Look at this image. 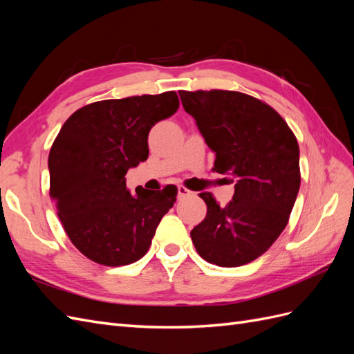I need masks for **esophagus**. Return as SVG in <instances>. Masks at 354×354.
<instances>
[{
    "mask_svg": "<svg viewBox=\"0 0 354 354\" xmlns=\"http://www.w3.org/2000/svg\"><path fill=\"white\" fill-rule=\"evenodd\" d=\"M192 194V192L189 189H186L185 186H178V198H185V196H189Z\"/></svg>",
    "mask_w": 354,
    "mask_h": 354,
    "instance_id": "34e87169",
    "label": "esophagus"
}]
</instances>
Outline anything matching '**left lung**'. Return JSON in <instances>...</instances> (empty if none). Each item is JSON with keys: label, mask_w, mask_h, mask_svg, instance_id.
I'll use <instances>...</instances> for the list:
<instances>
[{"label": "left lung", "mask_w": 354, "mask_h": 354, "mask_svg": "<svg viewBox=\"0 0 354 354\" xmlns=\"http://www.w3.org/2000/svg\"><path fill=\"white\" fill-rule=\"evenodd\" d=\"M185 111L216 153L214 171L234 181L220 207L211 194L207 217L190 232L198 254L220 267L259 259L279 238L299 189V147L291 128L269 104L239 91H178Z\"/></svg>", "instance_id": "1"}]
</instances>
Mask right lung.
<instances>
[{"mask_svg":"<svg viewBox=\"0 0 354 354\" xmlns=\"http://www.w3.org/2000/svg\"><path fill=\"white\" fill-rule=\"evenodd\" d=\"M176 91L102 100L73 112L48 155L50 196L71 242L103 266L131 264L147 252L177 187L131 195L130 168L149 156L151 128L178 109Z\"/></svg>","mask_w":354,"mask_h":354,"instance_id":"add662e5","label":"right lung"}]
</instances>
